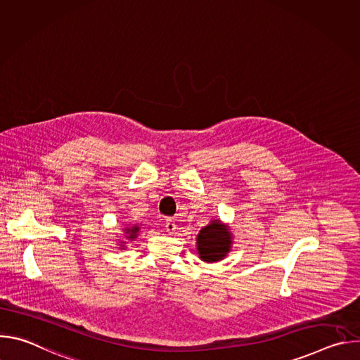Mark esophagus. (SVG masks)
<instances>
[{"label":"esophagus","mask_w":360,"mask_h":360,"mask_svg":"<svg viewBox=\"0 0 360 360\" xmlns=\"http://www.w3.org/2000/svg\"><path fill=\"white\" fill-rule=\"evenodd\" d=\"M165 229H167V232H168L169 235L176 233V229H178L176 222H175L174 219H168V221H167V224H165Z\"/></svg>","instance_id":"obj_1"}]
</instances>
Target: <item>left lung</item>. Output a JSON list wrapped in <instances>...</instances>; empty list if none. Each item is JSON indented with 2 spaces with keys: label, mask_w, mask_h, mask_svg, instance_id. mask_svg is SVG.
Returning <instances> with one entry per match:
<instances>
[{
  "label": "left lung",
  "mask_w": 360,
  "mask_h": 360,
  "mask_svg": "<svg viewBox=\"0 0 360 360\" xmlns=\"http://www.w3.org/2000/svg\"><path fill=\"white\" fill-rule=\"evenodd\" d=\"M233 235L221 219H212L196 236V250L200 261L214 264L222 261L231 252Z\"/></svg>",
  "instance_id": "obj_1"
}]
</instances>
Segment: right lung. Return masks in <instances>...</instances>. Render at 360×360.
Wrapping results in <instances>:
<instances>
[{
  "instance_id": "right-lung-1",
  "label": "right lung",
  "mask_w": 360,
  "mask_h": 360,
  "mask_svg": "<svg viewBox=\"0 0 360 360\" xmlns=\"http://www.w3.org/2000/svg\"><path fill=\"white\" fill-rule=\"evenodd\" d=\"M139 231H141V226L136 225V224H135V225H127V226L124 228V236H125V239L135 240V239L138 238V235H139ZM124 243H127V242L120 240V249L124 248Z\"/></svg>"
}]
</instances>
